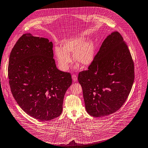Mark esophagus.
Returning <instances> with one entry per match:
<instances>
[{"instance_id": "1", "label": "esophagus", "mask_w": 148, "mask_h": 148, "mask_svg": "<svg viewBox=\"0 0 148 148\" xmlns=\"http://www.w3.org/2000/svg\"><path fill=\"white\" fill-rule=\"evenodd\" d=\"M72 78H73V80L74 81H77V75H75V74H73V75H72Z\"/></svg>"}]
</instances>
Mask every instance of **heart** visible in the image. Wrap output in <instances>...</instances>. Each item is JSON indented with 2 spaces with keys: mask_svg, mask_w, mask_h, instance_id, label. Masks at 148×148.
<instances>
[{
  "mask_svg": "<svg viewBox=\"0 0 148 148\" xmlns=\"http://www.w3.org/2000/svg\"><path fill=\"white\" fill-rule=\"evenodd\" d=\"M86 40L84 36L69 39L62 43V48L56 47L54 53L59 69L62 71L69 69L73 62L71 55L74 54V60L84 67L90 66L95 57V47L91 40Z\"/></svg>",
  "mask_w": 148,
  "mask_h": 148,
  "instance_id": "heart-1",
  "label": "heart"
}]
</instances>
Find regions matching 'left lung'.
I'll use <instances>...</instances> for the list:
<instances>
[{
	"label": "left lung",
	"mask_w": 148,
	"mask_h": 148,
	"mask_svg": "<svg viewBox=\"0 0 148 148\" xmlns=\"http://www.w3.org/2000/svg\"><path fill=\"white\" fill-rule=\"evenodd\" d=\"M87 112L103 117L121 108L134 80V62L123 38L118 32L103 42L88 70L78 77Z\"/></svg>",
	"instance_id": "obj_1"
}]
</instances>
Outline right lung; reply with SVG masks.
Wrapping results in <instances>:
<instances>
[{
	"label": "right lung",
	"mask_w": 148,
	"mask_h": 148,
	"mask_svg": "<svg viewBox=\"0 0 148 148\" xmlns=\"http://www.w3.org/2000/svg\"><path fill=\"white\" fill-rule=\"evenodd\" d=\"M52 48L48 38L24 34L11 50L8 67L16 103L27 115L43 122L60 115L64 95L72 84L71 74L57 69Z\"/></svg>",
	"instance_id": "right-lung-1"
}]
</instances>
